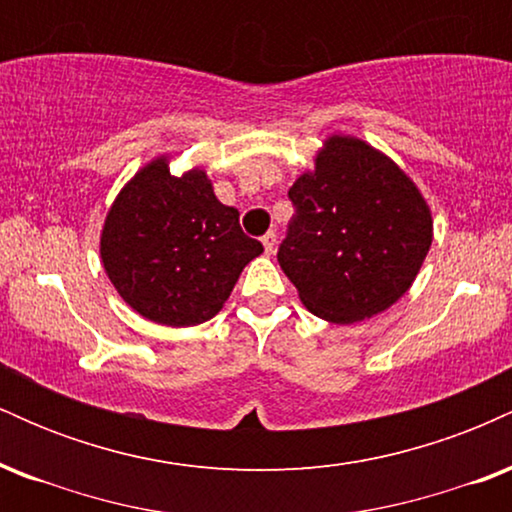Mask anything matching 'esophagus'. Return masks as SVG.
Instances as JSON below:
<instances>
[{
    "label": "esophagus",
    "mask_w": 512,
    "mask_h": 512,
    "mask_svg": "<svg viewBox=\"0 0 512 512\" xmlns=\"http://www.w3.org/2000/svg\"><path fill=\"white\" fill-rule=\"evenodd\" d=\"M262 245H264V252H267V255H274V250H276V233L274 231L264 233Z\"/></svg>",
    "instance_id": "34e87169"
}]
</instances>
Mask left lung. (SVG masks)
Returning a JSON list of instances; mask_svg holds the SVG:
<instances>
[{
	"label": "left lung",
	"instance_id": "1",
	"mask_svg": "<svg viewBox=\"0 0 512 512\" xmlns=\"http://www.w3.org/2000/svg\"><path fill=\"white\" fill-rule=\"evenodd\" d=\"M279 260L310 313L337 325L383 313L419 274L433 238L424 197L390 158L332 137L289 190Z\"/></svg>",
	"mask_w": 512,
	"mask_h": 512
}]
</instances>
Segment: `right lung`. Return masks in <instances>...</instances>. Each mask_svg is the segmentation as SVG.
Segmentation results:
<instances>
[{
	"label": "right lung",
	"mask_w": 512,
	"mask_h": 512,
	"mask_svg": "<svg viewBox=\"0 0 512 512\" xmlns=\"http://www.w3.org/2000/svg\"><path fill=\"white\" fill-rule=\"evenodd\" d=\"M264 248L245 236L202 170L170 175L166 158L134 175L101 238L103 267L125 301L158 325L207 322Z\"/></svg>",
	"instance_id": "obj_1"
}]
</instances>
